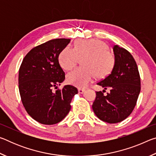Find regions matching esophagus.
<instances>
[{"label": "esophagus", "instance_id": "obj_1", "mask_svg": "<svg viewBox=\"0 0 156 156\" xmlns=\"http://www.w3.org/2000/svg\"><path fill=\"white\" fill-rule=\"evenodd\" d=\"M84 91H85V90L84 89H80V88H78V93L80 94H83L84 93Z\"/></svg>", "mask_w": 156, "mask_h": 156}]
</instances>
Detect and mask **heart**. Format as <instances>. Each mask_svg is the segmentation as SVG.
<instances>
[{"instance_id": "1", "label": "heart", "mask_w": 156, "mask_h": 156, "mask_svg": "<svg viewBox=\"0 0 156 156\" xmlns=\"http://www.w3.org/2000/svg\"><path fill=\"white\" fill-rule=\"evenodd\" d=\"M105 42L98 39L78 40L74 49L66 47L60 53L59 63L66 70L75 67L80 58L86 57L83 61V68H77L67 74L68 83L80 88H85L93 82L96 74L104 77L112 70L115 58Z\"/></svg>"}]
</instances>
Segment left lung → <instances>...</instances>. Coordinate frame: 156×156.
<instances>
[{
	"label": "left lung",
	"instance_id": "8db88e82",
	"mask_svg": "<svg viewBox=\"0 0 156 156\" xmlns=\"http://www.w3.org/2000/svg\"><path fill=\"white\" fill-rule=\"evenodd\" d=\"M115 62L111 73L97 84L110 89L105 96L104 91H96L92 105L94 112L100 120L110 124L120 122L131 114L140 92V78L138 66L127 50L114 45Z\"/></svg>",
	"mask_w": 156,
	"mask_h": 156
}]
</instances>
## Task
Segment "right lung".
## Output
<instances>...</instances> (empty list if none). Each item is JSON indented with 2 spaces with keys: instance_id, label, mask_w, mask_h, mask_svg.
Listing matches in <instances>:
<instances>
[{
  "instance_id": "add662e5",
  "label": "right lung",
  "mask_w": 156,
  "mask_h": 156,
  "mask_svg": "<svg viewBox=\"0 0 156 156\" xmlns=\"http://www.w3.org/2000/svg\"><path fill=\"white\" fill-rule=\"evenodd\" d=\"M70 41L57 38L35 47L20 65L18 88L23 106L33 119L43 125H54L64 119L78 94L72 85L54 91L65 79L58 56Z\"/></svg>"
}]
</instances>
